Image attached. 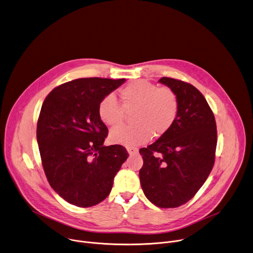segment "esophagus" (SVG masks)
<instances>
[{
  "label": "esophagus",
  "instance_id": "esophagus-1",
  "mask_svg": "<svg viewBox=\"0 0 253 253\" xmlns=\"http://www.w3.org/2000/svg\"><path fill=\"white\" fill-rule=\"evenodd\" d=\"M127 151H128L129 155H134V154L138 153V149L135 147H129V148H127Z\"/></svg>",
  "mask_w": 253,
  "mask_h": 253
}]
</instances>
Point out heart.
Wrapping results in <instances>:
<instances>
[{"label":"heart","mask_w":253,"mask_h":253,"mask_svg":"<svg viewBox=\"0 0 253 253\" xmlns=\"http://www.w3.org/2000/svg\"><path fill=\"white\" fill-rule=\"evenodd\" d=\"M120 104L111 94L104 96L97 107L100 120L109 127L120 126L125 111H132L134 126L120 127L111 131L112 144L134 147L147 143L152 136L166 135L174 125L179 101L176 93L168 86H162L145 80L128 84L119 91Z\"/></svg>","instance_id":"heart-1"}]
</instances>
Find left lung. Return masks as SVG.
I'll return each mask as SVG.
<instances>
[{
    "mask_svg": "<svg viewBox=\"0 0 253 253\" xmlns=\"http://www.w3.org/2000/svg\"><path fill=\"white\" fill-rule=\"evenodd\" d=\"M177 95L179 112L172 128L139 152V176L146 197L160 208H176L194 197L215 163L217 125L204 95L192 84L164 77L159 81Z\"/></svg>",
    "mask_w": 253,
    "mask_h": 253,
    "instance_id": "8db88e82",
    "label": "left lung"
}]
</instances>
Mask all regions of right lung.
<instances>
[{
  "label": "right lung",
  "instance_id": "right-lung-1",
  "mask_svg": "<svg viewBox=\"0 0 253 253\" xmlns=\"http://www.w3.org/2000/svg\"><path fill=\"white\" fill-rule=\"evenodd\" d=\"M125 79H78L55 87L43 101L36 138L50 186L68 203L87 208L103 201L127 160L121 145L103 146L108 129L100 100Z\"/></svg>",
  "mask_w": 253,
  "mask_h": 253
}]
</instances>
